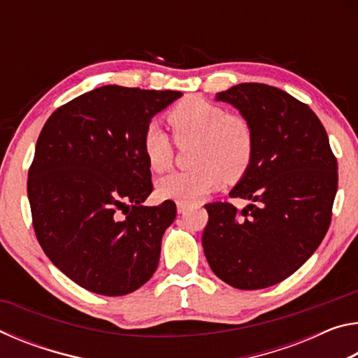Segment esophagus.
I'll return each instance as SVG.
<instances>
[{
	"label": "esophagus",
	"mask_w": 358,
	"mask_h": 358,
	"mask_svg": "<svg viewBox=\"0 0 358 358\" xmlns=\"http://www.w3.org/2000/svg\"><path fill=\"white\" fill-rule=\"evenodd\" d=\"M186 208H187V205H186V203H183V202H177V210H178V213H185Z\"/></svg>",
	"instance_id": "34e87169"
}]
</instances>
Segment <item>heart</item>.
Segmentation results:
<instances>
[{
    "instance_id": "b5f03b06",
    "label": "heart",
    "mask_w": 358,
    "mask_h": 358,
    "mask_svg": "<svg viewBox=\"0 0 358 358\" xmlns=\"http://www.w3.org/2000/svg\"><path fill=\"white\" fill-rule=\"evenodd\" d=\"M167 120L177 142L197 141L194 150V164L197 167L162 177L157 181L161 197L194 203L220 186L226 175L235 178L250 166L254 132L240 115H230L213 102L189 98L175 106ZM142 150L155 172H164L171 167L172 142L159 124L151 123L145 128Z\"/></svg>"
}]
</instances>
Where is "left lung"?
Segmentation results:
<instances>
[{"label":"left lung","mask_w":358,"mask_h":358,"mask_svg":"<svg viewBox=\"0 0 358 358\" xmlns=\"http://www.w3.org/2000/svg\"><path fill=\"white\" fill-rule=\"evenodd\" d=\"M254 132L250 166L230 197L251 201L205 205L203 252L229 286L256 290L295 273L324 240L338 189L329 136L310 107L280 88L240 83L216 94Z\"/></svg>","instance_id":"obj_1"}]
</instances>
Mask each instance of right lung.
Instances as JSON below:
<instances>
[{
  "label": "right lung",
  "mask_w": 358,
  "mask_h": 358,
  "mask_svg": "<svg viewBox=\"0 0 358 358\" xmlns=\"http://www.w3.org/2000/svg\"><path fill=\"white\" fill-rule=\"evenodd\" d=\"M181 94L106 85L57 108L41 131L28 172L36 237L90 292L131 294L157 268L177 207L142 205L153 191L142 136Z\"/></svg>",
  "instance_id": "obj_1"
}]
</instances>
